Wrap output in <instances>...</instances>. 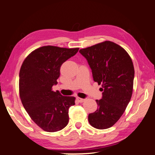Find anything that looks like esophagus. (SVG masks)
I'll return each mask as SVG.
<instances>
[{"mask_svg":"<svg viewBox=\"0 0 155 155\" xmlns=\"http://www.w3.org/2000/svg\"><path fill=\"white\" fill-rule=\"evenodd\" d=\"M77 101L79 102V103H83V102L84 101V100H85L84 99H82V98H80V97H77Z\"/></svg>","mask_w":155,"mask_h":155,"instance_id":"1","label":"esophagus"}]
</instances>
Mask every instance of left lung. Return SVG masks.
Masks as SVG:
<instances>
[{
    "mask_svg": "<svg viewBox=\"0 0 155 155\" xmlns=\"http://www.w3.org/2000/svg\"><path fill=\"white\" fill-rule=\"evenodd\" d=\"M92 71L93 80L101 84L102 98L96 100L97 110L88 116L97 129H107L116 124L131 99L134 68L127 51L119 45L105 41L80 50Z\"/></svg>",
    "mask_w": 155,
    "mask_h": 155,
    "instance_id": "obj_1",
    "label": "left lung"
}]
</instances>
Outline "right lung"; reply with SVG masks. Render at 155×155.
Returning a JSON list of instances; mask_svg holds the SVG:
<instances>
[{"label":"right lung","instance_id":"1","mask_svg":"<svg viewBox=\"0 0 155 155\" xmlns=\"http://www.w3.org/2000/svg\"><path fill=\"white\" fill-rule=\"evenodd\" d=\"M78 49L43 46L29 54L21 65V102L31 120L44 131H59L68 123V110L75 104V97L63 96L51 88L58 83L60 66Z\"/></svg>","mask_w":155,"mask_h":155}]
</instances>
